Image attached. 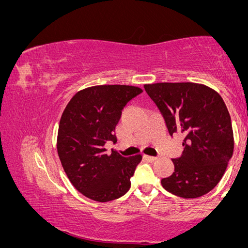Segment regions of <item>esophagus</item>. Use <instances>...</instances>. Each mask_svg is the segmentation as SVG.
Masks as SVG:
<instances>
[{"label":"esophagus","mask_w":248,"mask_h":248,"mask_svg":"<svg viewBox=\"0 0 248 248\" xmlns=\"http://www.w3.org/2000/svg\"><path fill=\"white\" fill-rule=\"evenodd\" d=\"M146 159H148L149 162H155L156 159H157V157H155V156H145Z\"/></svg>","instance_id":"esophagus-1"}]
</instances>
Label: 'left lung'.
Returning <instances> with one entry per match:
<instances>
[{
    "mask_svg": "<svg viewBox=\"0 0 248 248\" xmlns=\"http://www.w3.org/2000/svg\"><path fill=\"white\" fill-rule=\"evenodd\" d=\"M162 113L169 134L182 132L183 152L174 172L162 179L169 192L184 199L207 194L219 183L233 153V135L222 97L197 83L144 85Z\"/></svg>",
    "mask_w": 248,
    "mask_h": 248,
    "instance_id": "8db88e82",
    "label": "left lung"
}]
</instances>
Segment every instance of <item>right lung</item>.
I'll list each match as a JSON object with an SVG mask.
<instances>
[{
	"label": "right lung",
	"mask_w": 248,
	"mask_h": 248,
	"mask_svg": "<svg viewBox=\"0 0 248 248\" xmlns=\"http://www.w3.org/2000/svg\"><path fill=\"white\" fill-rule=\"evenodd\" d=\"M142 92L129 85H99L79 91L61 118L57 152L66 175L75 189L94 201L123 197L140 155L108 154L104 145L117 142L114 129L129 101Z\"/></svg>",
	"instance_id": "obj_1"
}]
</instances>
